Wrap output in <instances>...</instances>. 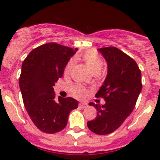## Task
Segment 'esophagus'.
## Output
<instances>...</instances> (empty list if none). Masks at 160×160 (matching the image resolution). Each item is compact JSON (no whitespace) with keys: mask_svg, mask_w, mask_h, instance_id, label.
I'll list each match as a JSON object with an SVG mask.
<instances>
[{"mask_svg":"<svg viewBox=\"0 0 160 160\" xmlns=\"http://www.w3.org/2000/svg\"><path fill=\"white\" fill-rule=\"evenodd\" d=\"M88 106V104L85 102H80V104H79V107L81 108H86Z\"/></svg>","mask_w":160,"mask_h":160,"instance_id":"34e87169","label":"esophagus"}]
</instances>
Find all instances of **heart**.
I'll return each mask as SVG.
<instances>
[{
  "instance_id": "heart-1",
  "label": "heart",
  "mask_w": 160,
  "mask_h": 160,
  "mask_svg": "<svg viewBox=\"0 0 160 160\" xmlns=\"http://www.w3.org/2000/svg\"><path fill=\"white\" fill-rule=\"evenodd\" d=\"M83 59L88 68L93 74H98L101 72V69L103 67V61L101 58L93 51H87L83 55ZM73 59H71L68 62L65 67V73H69L72 70V67L73 66ZM72 93L76 97L78 98H83L87 95L88 91L86 89L80 86H75L72 88Z\"/></svg>"
}]
</instances>
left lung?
Listing matches in <instances>:
<instances>
[{
    "mask_svg": "<svg viewBox=\"0 0 160 160\" xmlns=\"http://www.w3.org/2000/svg\"><path fill=\"white\" fill-rule=\"evenodd\" d=\"M107 62L108 73L97 93L104 105L90 102L97 109V117L88 122L91 132L108 135L114 132L130 115L142 91V74L133 59L115 47L98 49Z\"/></svg>",
    "mask_w": 160,
    "mask_h": 160,
    "instance_id": "8db88e82",
    "label": "left lung"
}]
</instances>
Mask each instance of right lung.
Masks as SVG:
<instances>
[{"label":"right lung","mask_w":160,"mask_h":160,"mask_svg":"<svg viewBox=\"0 0 160 160\" xmlns=\"http://www.w3.org/2000/svg\"><path fill=\"white\" fill-rule=\"evenodd\" d=\"M78 49L49 42L35 48L22 66L19 87L27 112L35 126L46 133L60 132L69 114L78 107L72 98H55L53 86Z\"/></svg>","instance_id":"right-lung-1"}]
</instances>
